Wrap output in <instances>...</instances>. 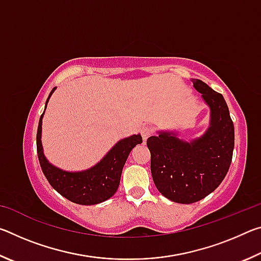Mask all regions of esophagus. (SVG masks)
I'll list each match as a JSON object with an SVG mask.
<instances>
[{"instance_id":"esophagus-1","label":"esophagus","mask_w":261,"mask_h":261,"mask_svg":"<svg viewBox=\"0 0 261 261\" xmlns=\"http://www.w3.org/2000/svg\"><path fill=\"white\" fill-rule=\"evenodd\" d=\"M152 134H153V129L151 126H144L143 129L140 130V135H141V137H143L144 141L146 140Z\"/></svg>"}]
</instances>
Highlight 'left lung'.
<instances>
[{"label": "left lung", "mask_w": 261, "mask_h": 261, "mask_svg": "<svg viewBox=\"0 0 261 261\" xmlns=\"http://www.w3.org/2000/svg\"><path fill=\"white\" fill-rule=\"evenodd\" d=\"M193 87L211 110L210 127L199 138L184 141L175 132L160 131L147 139L151 173L162 196L179 204H192L219 187L230 167L235 131L222 94L199 79Z\"/></svg>", "instance_id": "obj_1"}]
</instances>
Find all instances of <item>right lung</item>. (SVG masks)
Here are the masks:
<instances>
[{
	"label": "right lung",
	"instance_id": "obj_1",
	"mask_svg": "<svg viewBox=\"0 0 261 261\" xmlns=\"http://www.w3.org/2000/svg\"><path fill=\"white\" fill-rule=\"evenodd\" d=\"M55 91L53 88L46 101V107L49 98ZM46 109V108H45ZM40 116L37 132V152L43 175L49 184L61 196L79 205H95L109 199L117 191L120 185L123 167L131 149L137 144L143 143L140 135L127 137L115 144V146L106 154L102 160L90 169L83 171H65L53 166L47 160L41 144L42 117Z\"/></svg>",
	"mask_w": 261,
	"mask_h": 261
}]
</instances>
